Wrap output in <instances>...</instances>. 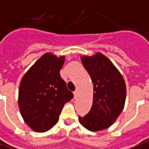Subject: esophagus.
Returning <instances> with one entry per match:
<instances>
[{"label": "esophagus", "mask_w": 149, "mask_h": 149, "mask_svg": "<svg viewBox=\"0 0 149 149\" xmlns=\"http://www.w3.org/2000/svg\"><path fill=\"white\" fill-rule=\"evenodd\" d=\"M73 95H74V98H77V95H78L77 90H76V91H74V92H73Z\"/></svg>", "instance_id": "obj_1"}]
</instances>
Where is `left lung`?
Returning a JSON list of instances; mask_svg holds the SVG:
<instances>
[{
    "label": "left lung",
    "mask_w": 149,
    "mask_h": 149,
    "mask_svg": "<svg viewBox=\"0 0 149 149\" xmlns=\"http://www.w3.org/2000/svg\"><path fill=\"white\" fill-rule=\"evenodd\" d=\"M81 60L93 85L92 108L85 117L79 116L84 127L98 132L110 127L123 110L126 84L123 76L106 56L97 52Z\"/></svg>",
    "instance_id": "left-lung-1"
}]
</instances>
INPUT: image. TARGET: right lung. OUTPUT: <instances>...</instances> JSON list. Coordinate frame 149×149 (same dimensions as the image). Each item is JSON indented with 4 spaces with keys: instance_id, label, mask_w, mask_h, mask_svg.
<instances>
[{
    "instance_id": "add662e5",
    "label": "right lung",
    "mask_w": 149,
    "mask_h": 149,
    "mask_svg": "<svg viewBox=\"0 0 149 149\" xmlns=\"http://www.w3.org/2000/svg\"><path fill=\"white\" fill-rule=\"evenodd\" d=\"M65 56L42 55L22 78L18 106L24 122L36 132H45L59 120L64 105L73 97L60 77Z\"/></svg>"
}]
</instances>
